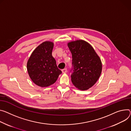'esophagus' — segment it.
<instances>
[{"label": "esophagus", "instance_id": "1", "mask_svg": "<svg viewBox=\"0 0 131 131\" xmlns=\"http://www.w3.org/2000/svg\"><path fill=\"white\" fill-rule=\"evenodd\" d=\"M67 72V68H64V69H62V73H66Z\"/></svg>", "mask_w": 131, "mask_h": 131}]
</instances>
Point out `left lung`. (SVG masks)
Returning <instances> with one entry per match:
<instances>
[{"instance_id":"obj_1","label":"left lung","mask_w":131,"mask_h":131,"mask_svg":"<svg viewBox=\"0 0 131 131\" xmlns=\"http://www.w3.org/2000/svg\"><path fill=\"white\" fill-rule=\"evenodd\" d=\"M68 46L72 55L70 72L73 84L80 90H87L93 86L101 75L100 59L93 47L85 41L71 42Z\"/></svg>"}]
</instances>
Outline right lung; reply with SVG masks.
I'll return each mask as SVG.
<instances>
[{"mask_svg": "<svg viewBox=\"0 0 131 131\" xmlns=\"http://www.w3.org/2000/svg\"><path fill=\"white\" fill-rule=\"evenodd\" d=\"M53 45L51 42L42 43L33 52L27 63L30 77L35 84L42 87L53 84L62 74L52 55Z\"/></svg>", "mask_w": 131, "mask_h": 131, "instance_id": "add662e5", "label": "right lung"}]
</instances>
